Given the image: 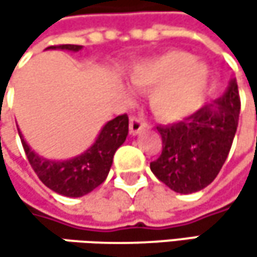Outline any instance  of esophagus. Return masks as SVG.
Returning <instances> with one entry per match:
<instances>
[{"instance_id": "obj_1", "label": "esophagus", "mask_w": 257, "mask_h": 257, "mask_svg": "<svg viewBox=\"0 0 257 257\" xmlns=\"http://www.w3.org/2000/svg\"><path fill=\"white\" fill-rule=\"evenodd\" d=\"M144 129H146V123H144L141 119H138V117H131V120H129V134H131L132 137L138 135V134L143 132Z\"/></svg>"}]
</instances>
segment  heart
Here are the masks:
<instances>
[{"label":"heart","instance_id":"heart-1","mask_svg":"<svg viewBox=\"0 0 257 257\" xmlns=\"http://www.w3.org/2000/svg\"><path fill=\"white\" fill-rule=\"evenodd\" d=\"M129 80L140 90H150L149 105L159 120L177 122L201 107L210 71L205 64L192 61L189 53L170 50L135 64Z\"/></svg>","mask_w":257,"mask_h":257}]
</instances>
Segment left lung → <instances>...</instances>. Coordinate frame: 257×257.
<instances>
[{
	"instance_id": "8db88e82",
	"label": "left lung",
	"mask_w": 257,
	"mask_h": 257,
	"mask_svg": "<svg viewBox=\"0 0 257 257\" xmlns=\"http://www.w3.org/2000/svg\"><path fill=\"white\" fill-rule=\"evenodd\" d=\"M239 108L236 78H231L220 98L184 122L158 126L162 153L150 164L152 173L177 193H195L207 187L229 155Z\"/></svg>"
}]
</instances>
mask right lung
<instances>
[{
	"mask_svg": "<svg viewBox=\"0 0 257 257\" xmlns=\"http://www.w3.org/2000/svg\"><path fill=\"white\" fill-rule=\"evenodd\" d=\"M47 49L78 52L83 49V46L62 44L50 46ZM128 126L126 114L108 120L101 128L90 147H87L77 156L65 161L47 159L38 155L29 147L21 129L18 128V131L25 149L26 158L38 179L59 195L68 198H80L90 193L107 179L113 164V156L128 137Z\"/></svg>",
	"mask_w": 257,
	"mask_h": 257,
	"instance_id": "add662e5",
	"label": "right lung"
}]
</instances>
